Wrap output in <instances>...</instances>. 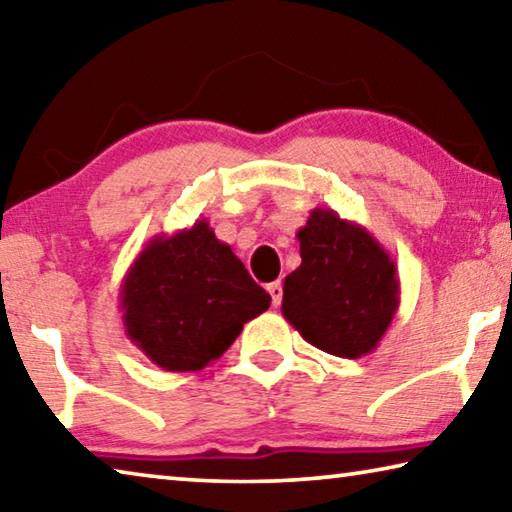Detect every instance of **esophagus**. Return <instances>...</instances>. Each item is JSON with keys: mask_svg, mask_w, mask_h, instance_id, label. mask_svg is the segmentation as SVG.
Masks as SVG:
<instances>
[{"mask_svg": "<svg viewBox=\"0 0 512 512\" xmlns=\"http://www.w3.org/2000/svg\"><path fill=\"white\" fill-rule=\"evenodd\" d=\"M268 293H271L273 307H280V302H282V284L280 282H271V284H268Z\"/></svg>", "mask_w": 512, "mask_h": 512, "instance_id": "esophagus-1", "label": "esophagus"}]
</instances>
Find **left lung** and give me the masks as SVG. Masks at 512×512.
I'll list each match as a JSON object with an SVG mask.
<instances>
[{"label": "left lung", "mask_w": 512, "mask_h": 512, "mask_svg": "<svg viewBox=\"0 0 512 512\" xmlns=\"http://www.w3.org/2000/svg\"><path fill=\"white\" fill-rule=\"evenodd\" d=\"M296 237L302 262L284 277L282 316L327 354H370L400 307L395 259L363 225L329 207L311 210Z\"/></svg>", "instance_id": "8db88e82"}]
</instances>
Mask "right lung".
Masks as SVG:
<instances>
[{"instance_id": "1", "label": "right lung", "mask_w": 512, "mask_h": 512, "mask_svg": "<svg viewBox=\"0 0 512 512\" xmlns=\"http://www.w3.org/2000/svg\"><path fill=\"white\" fill-rule=\"evenodd\" d=\"M119 300L126 336L167 372L210 366L271 307L207 219L153 237L121 280Z\"/></svg>"}]
</instances>
